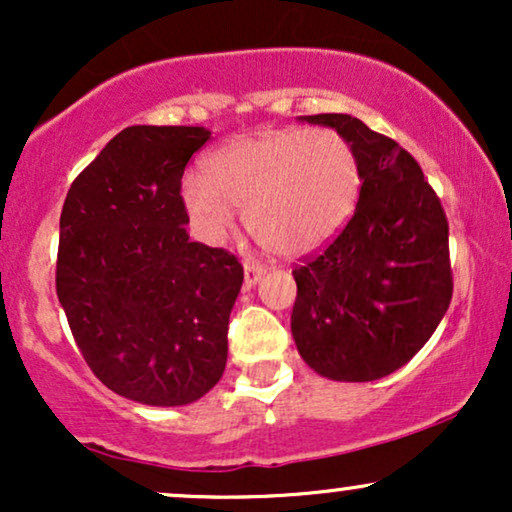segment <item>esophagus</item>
I'll use <instances>...</instances> for the list:
<instances>
[{
	"label": "esophagus",
	"mask_w": 512,
	"mask_h": 512,
	"mask_svg": "<svg viewBox=\"0 0 512 512\" xmlns=\"http://www.w3.org/2000/svg\"><path fill=\"white\" fill-rule=\"evenodd\" d=\"M262 274H264L262 264H257V262H245V286H248V289H252V286H255L257 281L262 279Z\"/></svg>",
	"instance_id": "34e87169"
}]
</instances>
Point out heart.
Here are the masks:
<instances>
[{
  "mask_svg": "<svg viewBox=\"0 0 512 512\" xmlns=\"http://www.w3.org/2000/svg\"><path fill=\"white\" fill-rule=\"evenodd\" d=\"M202 170L180 180L192 233L202 243H223L240 207L252 236L281 257L325 248L351 219L363 185L354 146L327 127L231 139L204 156Z\"/></svg>",
  "mask_w": 512,
  "mask_h": 512,
  "instance_id": "1",
  "label": "heart"
}]
</instances>
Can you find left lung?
I'll return each mask as SVG.
<instances>
[{
	"label": "left lung",
	"mask_w": 512,
	"mask_h": 512,
	"mask_svg": "<svg viewBox=\"0 0 512 512\" xmlns=\"http://www.w3.org/2000/svg\"><path fill=\"white\" fill-rule=\"evenodd\" d=\"M301 120L349 139L363 185L342 233L293 269L291 332L315 373L368 383L402 368L448 313V219L421 166L395 139L342 113Z\"/></svg>",
	"instance_id": "obj_1"
}]
</instances>
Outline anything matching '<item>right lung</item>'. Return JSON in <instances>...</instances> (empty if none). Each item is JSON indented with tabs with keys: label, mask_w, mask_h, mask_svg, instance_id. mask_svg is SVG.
<instances>
[{
	"label": "right lung",
	"mask_w": 512,
	"mask_h": 512,
	"mask_svg": "<svg viewBox=\"0 0 512 512\" xmlns=\"http://www.w3.org/2000/svg\"><path fill=\"white\" fill-rule=\"evenodd\" d=\"M204 127L122 129L64 199L57 298L81 356L105 387L182 407L221 380L243 264L192 243L180 204Z\"/></svg>",
	"instance_id": "right-lung-1"
}]
</instances>
